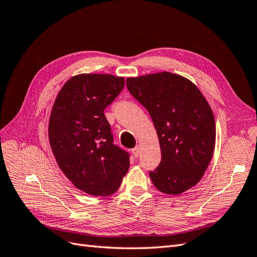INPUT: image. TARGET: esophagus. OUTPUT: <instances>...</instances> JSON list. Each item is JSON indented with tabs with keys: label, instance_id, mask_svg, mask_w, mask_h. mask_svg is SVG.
Masks as SVG:
<instances>
[{
	"label": "esophagus",
	"instance_id": "obj_1",
	"mask_svg": "<svg viewBox=\"0 0 257 257\" xmlns=\"http://www.w3.org/2000/svg\"><path fill=\"white\" fill-rule=\"evenodd\" d=\"M132 151H133L134 157H135V158H138L139 154H141V146H136Z\"/></svg>",
	"mask_w": 257,
	"mask_h": 257
}]
</instances>
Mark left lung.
Instances as JSON below:
<instances>
[{"label":"left lung","mask_w":257,"mask_h":257,"mask_svg":"<svg viewBox=\"0 0 257 257\" xmlns=\"http://www.w3.org/2000/svg\"><path fill=\"white\" fill-rule=\"evenodd\" d=\"M130 93L150 113L162 160L150 172L159 191L179 195L197 184L212 159L215 121L208 102L189 79L168 72L126 79Z\"/></svg>","instance_id":"1"}]
</instances>
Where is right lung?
I'll return each mask as SVG.
<instances>
[{"label": "right lung", "mask_w": 257, "mask_h": 257, "mask_svg": "<svg viewBox=\"0 0 257 257\" xmlns=\"http://www.w3.org/2000/svg\"><path fill=\"white\" fill-rule=\"evenodd\" d=\"M123 77L80 74L60 90L49 119V142L60 169L77 189L108 196L120 188L130 154L113 144L104 114L124 88Z\"/></svg>", "instance_id": "right-lung-1"}]
</instances>
